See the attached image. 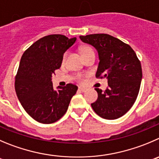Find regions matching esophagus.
Here are the masks:
<instances>
[{"label": "esophagus", "mask_w": 159, "mask_h": 159, "mask_svg": "<svg viewBox=\"0 0 159 159\" xmlns=\"http://www.w3.org/2000/svg\"><path fill=\"white\" fill-rule=\"evenodd\" d=\"M78 90H79V91H80V92H85L86 90H87V89L84 88V87H79Z\"/></svg>", "instance_id": "34e87169"}]
</instances>
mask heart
Wrapping results in <instances>:
<instances>
[{
  "label": "heart",
  "mask_w": 159,
  "mask_h": 159,
  "mask_svg": "<svg viewBox=\"0 0 159 159\" xmlns=\"http://www.w3.org/2000/svg\"><path fill=\"white\" fill-rule=\"evenodd\" d=\"M93 51V50H92L90 48H89V47H84V48H82V54H85V53H87V52H89V51ZM66 54H65L64 58H66ZM76 78H77V80H79L80 81L83 80L82 76H81V75H77Z\"/></svg>",
  "instance_id": "obj_1"
}]
</instances>
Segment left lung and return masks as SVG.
I'll return each mask as SVG.
<instances>
[{
	"label": "left lung",
	"instance_id": "8db88e82",
	"mask_svg": "<svg viewBox=\"0 0 159 159\" xmlns=\"http://www.w3.org/2000/svg\"><path fill=\"white\" fill-rule=\"evenodd\" d=\"M80 38L98 51L97 78L108 80L105 91L95 88L98 97L92 108L103 119H118L130 109L137 98L142 80L140 61L129 45L111 35L99 33Z\"/></svg>",
	"mask_w": 159,
	"mask_h": 159
}]
</instances>
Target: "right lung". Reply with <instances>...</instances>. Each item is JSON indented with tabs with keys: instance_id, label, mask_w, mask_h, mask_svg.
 I'll list each match as a JSON object with an SVG mask.
<instances>
[{
	"instance_id": "add662e5",
	"label": "right lung",
	"mask_w": 159,
	"mask_h": 159,
	"mask_svg": "<svg viewBox=\"0 0 159 159\" xmlns=\"http://www.w3.org/2000/svg\"><path fill=\"white\" fill-rule=\"evenodd\" d=\"M76 37L61 34L42 37L22 54L16 76V94L25 111L37 122L50 124L61 119L67 111L78 87L72 84L53 87L51 77L60 69L64 53Z\"/></svg>"
}]
</instances>
